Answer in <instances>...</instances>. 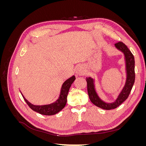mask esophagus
Wrapping results in <instances>:
<instances>
[{
	"label": "esophagus",
	"mask_w": 146,
	"mask_h": 146,
	"mask_svg": "<svg viewBox=\"0 0 146 146\" xmlns=\"http://www.w3.org/2000/svg\"><path fill=\"white\" fill-rule=\"evenodd\" d=\"M76 73L78 75H83L84 73H85V69L82 67V66H78V67H77L76 69Z\"/></svg>",
	"instance_id": "1"
}]
</instances>
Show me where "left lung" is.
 <instances>
[{
	"label": "left lung",
	"mask_w": 146,
	"mask_h": 146,
	"mask_svg": "<svg viewBox=\"0 0 146 146\" xmlns=\"http://www.w3.org/2000/svg\"><path fill=\"white\" fill-rule=\"evenodd\" d=\"M114 46L119 51H120L124 56L125 70L126 78L125 84L117 98L113 102H107L102 99L97 92L95 86V78L91 77H86L88 93L91 102L104 110H111L119 107L129 97L130 91L133 86L135 79V59L133 54L129 48L122 42L114 44Z\"/></svg>",
	"instance_id": "8db88e82"
}]
</instances>
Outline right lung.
I'll return each mask as SVG.
<instances>
[{"instance_id":"add662e5","label":"right lung","mask_w":146,"mask_h":146,"mask_svg":"<svg viewBox=\"0 0 146 146\" xmlns=\"http://www.w3.org/2000/svg\"><path fill=\"white\" fill-rule=\"evenodd\" d=\"M76 80V77L72 76L68 79H67L63 83L61 88L60 93L58 98L56 101L50 104L43 105H35L32 104L25 98L24 95L21 93L23 96L25 102L27 104L30 108L33 111L39 113L43 115L51 116L54 115L60 112L61 110H63L67 102V97L69 92V88L71 86L72 83Z\"/></svg>"}]
</instances>
